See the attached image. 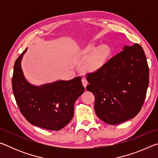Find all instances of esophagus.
I'll return each mask as SVG.
<instances>
[{
  "label": "esophagus",
  "mask_w": 158,
  "mask_h": 158,
  "mask_svg": "<svg viewBox=\"0 0 158 158\" xmlns=\"http://www.w3.org/2000/svg\"><path fill=\"white\" fill-rule=\"evenodd\" d=\"M81 81H82V84H83V85H84V87L86 86V85H88V84H89V82H88V81L85 79H83L81 80Z\"/></svg>",
  "instance_id": "34e87169"
}]
</instances>
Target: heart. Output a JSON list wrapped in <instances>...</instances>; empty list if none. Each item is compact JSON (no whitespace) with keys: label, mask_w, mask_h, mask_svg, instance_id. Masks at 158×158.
<instances>
[{"label":"heart","mask_w":158,"mask_h":158,"mask_svg":"<svg viewBox=\"0 0 158 158\" xmlns=\"http://www.w3.org/2000/svg\"><path fill=\"white\" fill-rule=\"evenodd\" d=\"M111 49L107 44H101L97 48L90 44L79 51L78 56L86 58L83 63L82 69L87 73H94L103 68L107 62Z\"/></svg>","instance_id":"1"}]
</instances>
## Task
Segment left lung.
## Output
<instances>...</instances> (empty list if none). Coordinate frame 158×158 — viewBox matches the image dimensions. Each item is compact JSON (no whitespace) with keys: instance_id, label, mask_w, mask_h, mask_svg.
<instances>
[{"instance_id":"8db88e82","label":"left lung","mask_w":158,"mask_h":158,"mask_svg":"<svg viewBox=\"0 0 158 158\" xmlns=\"http://www.w3.org/2000/svg\"><path fill=\"white\" fill-rule=\"evenodd\" d=\"M86 89L94 94L99 118L117 125L133 118L140 111L149 83L146 57L139 44L125 46L103 68L87 74Z\"/></svg>"}]
</instances>
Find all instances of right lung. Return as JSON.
I'll return each instance as SVG.
<instances>
[{"label": "right lung", "mask_w": 158, "mask_h": 158, "mask_svg": "<svg viewBox=\"0 0 158 158\" xmlns=\"http://www.w3.org/2000/svg\"><path fill=\"white\" fill-rule=\"evenodd\" d=\"M26 49L14 65L12 90L21 113L32 125L49 130H60L74 116V104L84 91L81 77L35 85L26 79L21 60Z\"/></svg>", "instance_id": "obj_1"}]
</instances>
